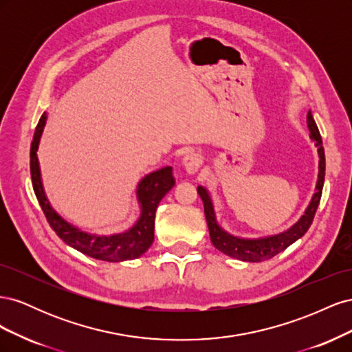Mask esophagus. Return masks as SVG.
<instances>
[{"mask_svg":"<svg viewBox=\"0 0 352 352\" xmlns=\"http://www.w3.org/2000/svg\"><path fill=\"white\" fill-rule=\"evenodd\" d=\"M182 164H184V168L186 170V173L194 175L198 172V168L202 164V157L197 153H188L182 158Z\"/></svg>","mask_w":352,"mask_h":352,"instance_id":"1","label":"esophagus"}]
</instances>
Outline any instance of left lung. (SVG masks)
<instances>
[{"label": "left lung", "mask_w": 352, "mask_h": 352, "mask_svg": "<svg viewBox=\"0 0 352 352\" xmlns=\"http://www.w3.org/2000/svg\"><path fill=\"white\" fill-rule=\"evenodd\" d=\"M307 126L310 129V138L314 141V145L317 146L318 153V180L316 185V192L311 198L310 206L307 207L304 216L298 220L292 228L279 233V235L273 236H265L258 239H245L233 236L230 233L223 230L216 220L214 208H212V202L210 198V194L207 192L206 188L198 186L197 192L199 194L202 202H204V212L208 225L210 232V239L214 247L221 251L223 254L229 255V257L238 258L242 261H250V263H258L269 260L274 255H278L283 250H286L289 245H292L295 241L304 236V233L310 229L313 219L316 216V211L318 207V202L322 198V190L324 184V168H326V160H324V148L320 132H318V127L313 119L311 111L307 114Z\"/></svg>", "instance_id": "8db88e82"}]
</instances>
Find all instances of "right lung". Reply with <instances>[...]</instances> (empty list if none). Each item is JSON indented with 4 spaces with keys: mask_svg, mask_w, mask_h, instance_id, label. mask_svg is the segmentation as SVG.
<instances>
[{
    "mask_svg": "<svg viewBox=\"0 0 352 352\" xmlns=\"http://www.w3.org/2000/svg\"><path fill=\"white\" fill-rule=\"evenodd\" d=\"M47 122V114L41 116L38 126L34 133V141L30 145V176L32 185H34L35 195L38 198L39 206L44 211L47 221L51 229L57 233L60 239L65 241L72 248L80 251L95 260L102 261H126L141 257V255L151 247L154 241V220L158 202L175 185V177L172 167H163L155 172L146 175L136 189V197L141 204V216L135 225L123 233H117L111 236L89 235L82 232L78 228L69 225L63 220L57 212L52 210L45 197L44 188L41 182V172L38 163V145L42 131Z\"/></svg>",
    "mask_w": 352,
    "mask_h": 352,
    "instance_id": "add662e5",
    "label": "right lung"
}]
</instances>
